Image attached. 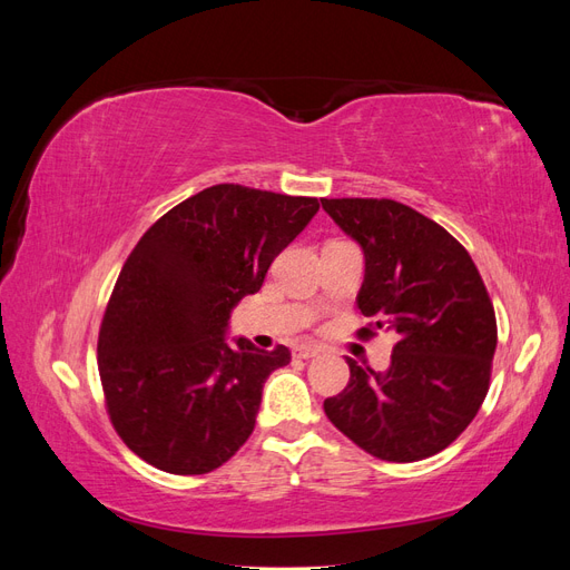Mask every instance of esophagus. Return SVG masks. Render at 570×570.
<instances>
[{
    "label": "esophagus",
    "instance_id": "34e87169",
    "mask_svg": "<svg viewBox=\"0 0 570 570\" xmlns=\"http://www.w3.org/2000/svg\"><path fill=\"white\" fill-rule=\"evenodd\" d=\"M321 352H323L321 347H312V344H302V347L295 350V356H297V358H314V356H318Z\"/></svg>",
    "mask_w": 570,
    "mask_h": 570
}]
</instances>
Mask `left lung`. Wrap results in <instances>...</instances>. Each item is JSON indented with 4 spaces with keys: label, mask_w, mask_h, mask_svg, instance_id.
Returning a JSON list of instances; mask_svg holds the SVG:
<instances>
[{
    "label": "left lung",
    "mask_w": 570,
    "mask_h": 570,
    "mask_svg": "<svg viewBox=\"0 0 570 570\" xmlns=\"http://www.w3.org/2000/svg\"><path fill=\"white\" fill-rule=\"evenodd\" d=\"M366 258L356 304L375 331L400 335L385 373L350 364L325 416L383 461H421L450 446L490 390L497 318L471 254L435 220L394 199H321Z\"/></svg>",
    "instance_id": "obj_1"
}]
</instances>
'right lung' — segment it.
I'll use <instances>...</instances> for the list:
<instances>
[{
  "instance_id": "1",
  "label": "right lung",
  "mask_w": 570,
  "mask_h": 570,
  "mask_svg": "<svg viewBox=\"0 0 570 570\" xmlns=\"http://www.w3.org/2000/svg\"><path fill=\"white\" fill-rule=\"evenodd\" d=\"M316 212V197L223 183L174 206L130 252L97 366L116 433L154 469L209 473L249 440L266 377L289 350L228 344V318Z\"/></svg>"
}]
</instances>
